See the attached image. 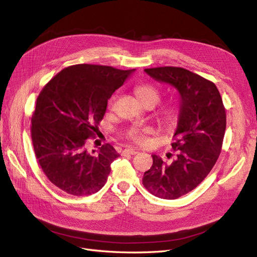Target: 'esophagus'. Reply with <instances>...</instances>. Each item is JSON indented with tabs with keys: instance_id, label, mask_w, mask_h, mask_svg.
<instances>
[{
	"instance_id": "obj_1",
	"label": "esophagus",
	"mask_w": 257,
	"mask_h": 257,
	"mask_svg": "<svg viewBox=\"0 0 257 257\" xmlns=\"http://www.w3.org/2000/svg\"><path fill=\"white\" fill-rule=\"evenodd\" d=\"M138 153V151H136V150H134V149H130V148H127V149H125V150H123V154H131V155H135V154H137Z\"/></svg>"
}]
</instances>
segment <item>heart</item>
Instances as JSON below:
<instances>
[{
  "instance_id": "obj_1",
  "label": "heart",
  "mask_w": 257,
  "mask_h": 257,
  "mask_svg": "<svg viewBox=\"0 0 257 257\" xmlns=\"http://www.w3.org/2000/svg\"><path fill=\"white\" fill-rule=\"evenodd\" d=\"M135 93L137 98L141 101L144 105L152 104L155 105L161 100V92L157 88L151 84H140L135 87ZM113 101V98H111L108 102V105L110 106ZM157 117L159 122L164 124L165 126H173L179 119V111L174 106H165L161 110L158 111ZM148 131L140 128L137 126L131 127L126 132V138L134 143L136 145H145L148 140L147 137Z\"/></svg>"
}]
</instances>
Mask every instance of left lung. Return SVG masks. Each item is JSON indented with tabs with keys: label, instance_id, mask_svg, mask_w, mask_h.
<instances>
[{
	"label": "left lung",
	"instance_id": "obj_1",
	"mask_svg": "<svg viewBox=\"0 0 257 257\" xmlns=\"http://www.w3.org/2000/svg\"><path fill=\"white\" fill-rule=\"evenodd\" d=\"M154 79L175 87L181 95L178 127L171 145L174 161L167 165L152 155L143 184L153 196L178 199L193 190L213 169L222 149L226 113L216 85L180 67L145 69Z\"/></svg>",
	"mask_w": 257,
	"mask_h": 257
}]
</instances>
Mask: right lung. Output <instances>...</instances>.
I'll return each mask as SVG.
<instances>
[{"label":"right lung","instance_id":"add662e5","mask_svg":"<svg viewBox=\"0 0 257 257\" xmlns=\"http://www.w3.org/2000/svg\"><path fill=\"white\" fill-rule=\"evenodd\" d=\"M135 69L81 64L61 70L40 91L32 116L35 155L52 184L72 196L98 192L119 157L106 144L89 153L87 139L99 133L107 101Z\"/></svg>","mask_w":257,"mask_h":257}]
</instances>
